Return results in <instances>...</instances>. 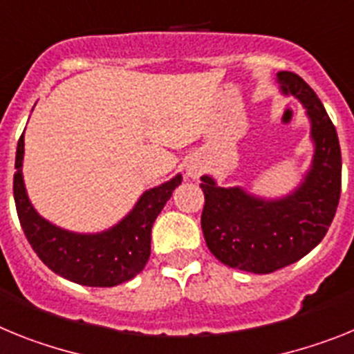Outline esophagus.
<instances>
[{
  "label": "esophagus",
  "mask_w": 354,
  "mask_h": 354,
  "mask_svg": "<svg viewBox=\"0 0 354 354\" xmlns=\"http://www.w3.org/2000/svg\"><path fill=\"white\" fill-rule=\"evenodd\" d=\"M189 174H190V176H198V169L189 167Z\"/></svg>",
  "instance_id": "esophagus-1"
}]
</instances>
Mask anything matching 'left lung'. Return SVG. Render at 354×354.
Returning a JSON list of instances; mask_svg holds the SVG:
<instances>
[{"label": "left lung", "mask_w": 354, "mask_h": 354, "mask_svg": "<svg viewBox=\"0 0 354 354\" xmlns=\"http://www.w3.org/2000/svg\"><path fill=\"white\" fill-rule=\"evenodd\" d=\"M283 94L303 103L315 144L305 180L285 198L263 199L241 187L224 189L203 176L205 207L201 230L208 250L224 266L254 274H269L297 262L324 239L339 207L342 156L333 122L305 80L279 71Z\"/></svg>", "instance_id": "1"}]
</instances>
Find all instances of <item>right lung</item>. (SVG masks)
Masks as SVG:
<instances>
[{"label":"right lung","instance_id":"add662e5","mask_svg":"<svg viewBox=\"0 0 354 354\" xmlns=\"http://www.w3.org/2000/svg\"><path fill=\"white\" fill-rule=\"evenodd\" d=\"M24 137L15 151L14 199L21 228L32 250L58 276L87 287H115L135 278L151 254V228L181 174L146 190L121 223L101 233H75L42 219L30 203L23 181Z\"/></svg>","mask_w":354,"mask_h":354}]
</instances>
